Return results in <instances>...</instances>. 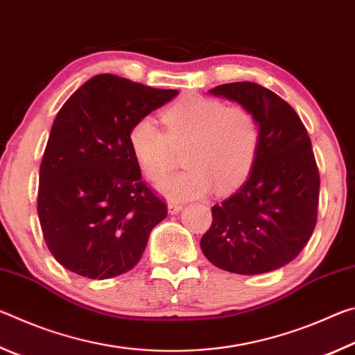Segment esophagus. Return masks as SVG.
<instances>
[{
  "mask_svg": "<svg viewBox=\"0 0 355 355\" xmlns=\"http://www.w3.org/2000/svg\"><path fill=\"white\" fill-rule=\"evenodd\" d=\"M183 209V205L182 203H175V202H169L167 203V211H169L171 214H177Z\"/></svg>",
  "mask_w": 355,
  "mask_h": 355,
  "instance_id": "1",
  "label": "esophagus"
}]
</instances>
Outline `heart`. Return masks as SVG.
<instances>
[{
    "label": "heart",
    "mask_w": 355,
    "mask_h": 355,
    "mask_svg": "<svg viewBox=\"0 0 355 355\" xmlns=\"http://www.w3.org/2000/svg\"><path fill=\"white\" fill-rule=\"evenodd\" d=\"M166 133L153 119L144 117L131 127V152L144 175L156 182L171 169L173 148H183L184 171L166 177L156 189L173 202L207 196L216 188H238L254 169L260 128L249 110L189 94L161 114Z\"/></svg>",
    "instance_id": "b5f03b06"
}]
</instances>
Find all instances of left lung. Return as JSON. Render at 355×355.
Listing matches in <instances>:
<instances>
[{
    "label": "left lung",
    "instance_id": "obj_1",
    "mask_svg": "<svg viewBox=\"0 0 355 355\" xmlns=\"http://www.w3.org/2000/svg\"><path fill=\"white\" fill-rule=\"evenodd\" d=\"M208 92L254 114L260 144L244 184L211 208L202 252L228 272L275 271L299 255L316 225L320 173L307 130L284 98L257 83L220 84Z\"/></svg>",
    "mask_w": 355,
    "mask_h": 355
}]
</instances>
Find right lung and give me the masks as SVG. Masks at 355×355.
<instances>
[{
    "label": "right lung",
    "instance_id": "add662e5",
    "mask_svg": "<svg viewBox=\"0 0 355 355\" xmlns=\"http://www.w3.org/2000/svg\"><path fill=\"white\" fill-rule=\"evenodd\" d=\"M177 94L103 73L59 110L40 164L37 213L65 269L105 280L139 263L167 209L142 182L128 135Z\"/></svg>",
    "mask_w": 355,
    "mask_h": 355
}]
</instances>
